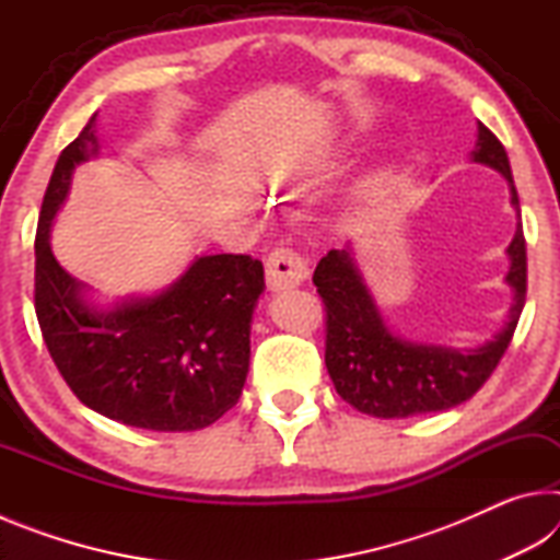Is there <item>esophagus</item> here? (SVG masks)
Returning a JSON list of instances; mask_svg holds the SVG:
<instances>
[{
    "label": "esophagus",
    "mask_w": 560,
    "mask_h": 560,
    "mask_svg": "<svg viewBox=\"0 0 560 560\" xmlns=\"http://www.w3.org/2000/svg\"><path fill=\"white\" fill-rule=\"evenodd\" d=\"M308 279V261L303 259V254L289 246L273 249L267 259V283L271 291H283L301 287Z\"/></svg>",
    "instance_id": "1"
}]
</instances>
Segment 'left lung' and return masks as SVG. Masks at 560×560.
I'll return each mask as SVG.
<instances>
[{
  "label": "left lung",
  "mask_w": 560,
  "mask_h": 560,
  "mask_svg": "<svg viewBox=\"0 0 560 560\" xmlns=\"http://www.w3.org/2000/svg\"><path fill=\"white\" fill-rule=\"evenodd\" d=\"M474 160L499 170L509 179L511 205L518 210L509 155L485 122H479ZM509 257L511 269L506 281L516 299L509 324L487 346L454 350L410 343L390 334L350 257V249H330L318 261L314 283L326 311V368L336 393L358 412L383 420L440 412L467 402L497 371L524 311L526 240L521 224L509 244Z\"/></svg>",
  "instance_id": "1"
}]
</instances>
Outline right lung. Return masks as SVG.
Returning <instances> with one entry per match:
<instances>
[{
    "label": "right lung",
    "instance_id": "obj_1",
    "mask_svg": "<svg viewBox=\"0 0 560 560\" xmlns=\"http://www.w3.org/2000/svg\"><path fill=\"white\" fill-rule=\"evenodd\" d=\"M93 128L96 113L56 160L42 202L34 308L44 343L73 395L103 417L155 432L210 428L240 400L249 373L264 267L249 254H212L155 299L89 308L81 283L54 259L49 230L73 167L98 150Z\"/></svg>",
    "mask_w": 560,
    "mask_h": 560
}]
</instances>
